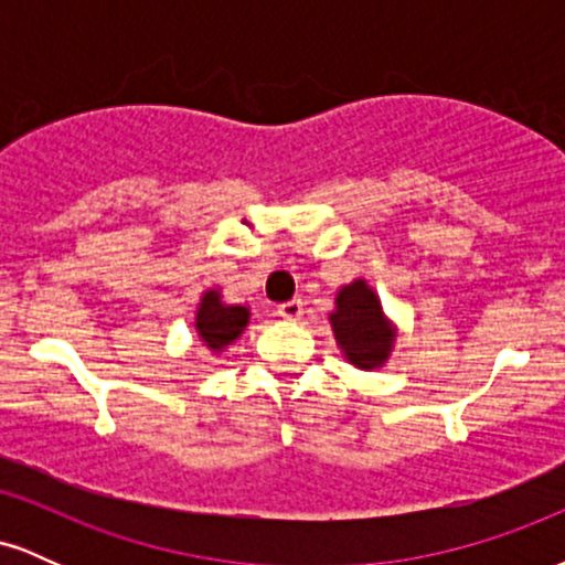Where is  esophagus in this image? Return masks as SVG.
I'll return each mask as SVG.
<instances>
[{"instance_id": "34e87169", "label": "esophagus", "mask_w": 565, "mask_h": 565, "mask_svg": "<svg viewBox=\"0 0 565 565\" xmlns=\"http://www.w3.org/2000/svg\"><path fill=\"white\" fill-rule=\"evenodd\" d=\"M278 316H281L284 321H300V316H302V300L281 302V305H278Z\"/></svg>"}]
</instances>
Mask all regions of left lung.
<instances>
[{
    "instance_id": "obj_1",
    "label": "left lung",
    "mask_w": 565,
    "mask_h": 565,
    "mask_svg": "<svg viewBox=\"0 0 565 565\" xmlns=\"http://www.w3.org/2000/svg\"><path fill=\"white\" fill-rule=\"evenodd\" d=\"M329 323L342 355L355 369H380L391 359L395 345V327L387 319L382 302L364 278H355L337 291Z\"/></svg>"
}]
</instances>
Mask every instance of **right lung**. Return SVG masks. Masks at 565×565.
Instances as JSON below:
<instances>
[{
	"label": "right lung",
	"instance_id": "obj_1",
	"mask_svg": "<svg viewBox=\"0 0 565 565\" xmlns=\"http://www.w3.org/2000/svg\"><path fill=\"white\" fill-rule=\"evenodd\" d=\"M249 308L246 305H228L223 302L220 289H206L201 295V302L196 308V327L199 340L204 342L212 353H220L223 348H228L231 342H236L244 334L246 323H249Z\"/></svg>",
	"mask_w": 565,
	"mask_h": 565
}]
</instances>
